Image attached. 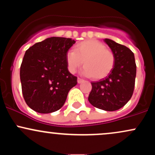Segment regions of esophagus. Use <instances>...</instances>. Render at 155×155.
<instances>
[{
  "instance_id": "obj_1",
  "label": "esophagus",
  "mask_w": 155,
  "mask_h": 155,
  "mask_svg": "<svg viewBox=\"0 0 155 155\" xmlns=\"http://www.w3.org/2000/svg\"><path fill=\"white\" fill-rule=\"evenodd\" d=\"M83 81H84V80L80 79V78H78V79H77V82L79 84H81V82H83Z\"/></svg>"
}]
</instances>
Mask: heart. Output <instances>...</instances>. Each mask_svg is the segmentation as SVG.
Masks as SVG:
<instances>
[{
  "label": "heart",
  "mask_w": 155,
  "mask_h": 155,
  "mask_svg": "<svg viewBox=\"0 0 155 155\" xmlns=\"http://www.w3.org/2000/svg\"><path fill=\"white\" fill-rule=\"evenodd\" d=\"M83 74L94 79L107 76L114 66L115 57L111 50L106 49L101 42L94 39L77 44L74 51L66 54V63L71 73H75L82 65Z\"/></svg>",
  "instance_id": "1"
}]
</instances>
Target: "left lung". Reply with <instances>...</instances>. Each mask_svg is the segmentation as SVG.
<instances>
[{
  "mask_svg": "<svg viewBox=\"0 0 155 155\" xmlns=\"http://www.w3.org/2000/svg\"><path fill=\"white\" fill-rule=\"evenodd\" d=\"M104 41L115 57L114 66L108 76L99 81H92L89 102L104 111H117L132 97L136 76L134 54L129 48L113 40Z\"/></svg>",
  "mask_w": 155,
  "mask_h": 155,
  "instance_id": "1",
  "label": "left lung"
}]
</instances>
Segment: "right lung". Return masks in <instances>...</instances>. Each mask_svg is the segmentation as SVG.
Returning a JSON list of instances; mask_svg holds the SVG:
<instances>
[{
  "label": "right lung",
  "instance_id": "right-lung-1",
  "mask_svg": "<svg viewBox=\"0 0 155 155\" xmlns=\"http://www.w3.org/2000/svg\"><path fill=\"white\" fill-rule=\"evenodd\" d=\"M76 43L71 38L51 37L25 51L20 67L22 95L31 109L41 114L59 110L77 77L68 69L66 54Z\"/></svg>",
  "mask_w": 155,
  "mask_h": 155
}]
</instances>
